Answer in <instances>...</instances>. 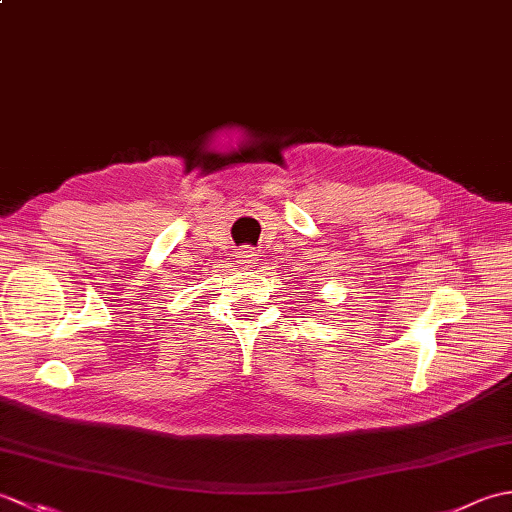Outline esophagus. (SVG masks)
<instances>
[{
  "label": "esophagus",
  "mask_w": 512,
  "mask_h": 512,
  "mask_svg": "<svg viewBox=\"0 0 512 512\" xmlns=\"http://www.w3.org/2000/svg\"><path fill=\"white\" fill-rule=\"evenodd\" d=\"M235 262L242 266V268H253L257 262H259V257H257V253L250 246H244V248H237L235 250Z\"/></svg>",
  "instance_id": "34e87169"
}]
</instances>
